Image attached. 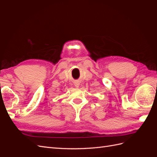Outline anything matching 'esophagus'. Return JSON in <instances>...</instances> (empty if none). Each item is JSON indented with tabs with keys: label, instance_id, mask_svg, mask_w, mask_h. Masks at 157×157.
Wrapping results in <instances>:
<instances>
[{
	"label": "esophagus",
	"instance_id": "obj_1",
	"mask_svg": "<svg viewBox=\"0 0 157 157\" xmlns=\"http://www.w3.org/2000/svg\"><path fill=\"white\" fill-rule=\"evenodd\" d=\"M79 85H80V84H79L78 83H75V86L76 88H78V87H79Z\"/></svg>",
	"mask_w": 157,
	"mask_h": 157
}]
</instances>
